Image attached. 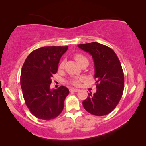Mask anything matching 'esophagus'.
<instances>
[{
	"mask_svg": "<svg viewBox=\"0 0 146 146\" xmlns=\"http://www.w3.org/2000/svg\"><path fill=\"white\" fill-rule=\"evenodd\" d=\"M70 92H77L79 91L78 89L76 88H70Z\"/></svg>",
	"mask_w": 146,
	"mask_h": 146,
	"instance_id": "esophagus-1",
	"label": "esophagus"
}]
</instances>
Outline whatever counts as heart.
<instances>
[{"mask_svg": "<svg viewBox=\"0 0 146 146\" xmlns=\"http://www.w3.org/2000/svg\"><path fill=\"white\" fill-rule=\"evenodd\" d=\"M74 59L77 62V63H78L79 64H80L81 63H82L83 62L86 61L88 62V59L86 58L82 54H76L74 55ZM64 65V62L62 61L59 64V68H63ZM83 80L82 78H74L68 81V82L70 84H72L74 86H79L80 84V82Z\"/></svg>", "mask_w": 146, "mask_h": 146, "instance_id": "obj_1", "label": "heart"}]
</instances>
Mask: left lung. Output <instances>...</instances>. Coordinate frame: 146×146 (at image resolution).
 <instances>
[{
	"instance_id": "obj_1",
	"label": "left lung",
	"mask_w": 146,
	"mask_h": 146,
	"mask_svg": "<svg viewBox=\"0 0 146 146\" xmlns=\"http://www.w3.org/2000/svg\"><path fill=\"white\" fill-rule=\"evenodd\" d=\"M92 56L95 67L96 92L88 93L83 106L91 114L102 116L118 104L124 88V75L116 54L110 48L98 42L78 45Z\"/></svg>"
}]
</instances>
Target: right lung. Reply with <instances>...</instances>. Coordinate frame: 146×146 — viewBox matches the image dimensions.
<instances>
[{
	"mask_svg": "<svg viewBox=\"0 0 146 146\" xmlns=\"http://www.w3.org/2000/svg\"><path fill=\"white\" fill-rule=\"evenodd\" d=\"M68 46H45L28 56L21 74L26 105L37 118L50 120L60 114L69 90L64 86L50 90L52 77L57 72L60 58Z\"/></svg>",
	"mask_w": 146,
	"mask_h": 146,
	"instance_id": "1",
	"label": "right lung"
}]
</instances>
